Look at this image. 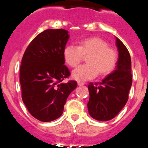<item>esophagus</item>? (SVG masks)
Segmentation results:
<instances>
[{
	"instance_id": "1",
	"label": "esophagus",
	"mask_w": 148,
	"mask_h": 148,
	"mask_svg": "<svg viewBox=\"0 0 148 148\" xmlns=\"http://www.w3.org/2000/svg\"><path fill=\"white\" fill-rule=\"evenodd\" d=\"M77 84H78V86H83V85L85 84V83L84 82H80V81H79L77 83Z\"/></svg>"
}]
</instances>
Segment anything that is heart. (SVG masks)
Segmentation results:
<instances>
[{
	"mask_svg": "<svg viewBox=\"0 0 148 148\" xmlns=\"http://www.w3.org/2000/svg\"><path fill=\"white\" fill-rule=\"evenodd\" d=\"M86 56L87 64L73 71V79L86 81L99 75L110 74L115 69L118 62V53L109 47L107 42L98 37L82 39L78 47L68 45L64 48L63 58L65 63L71 68L77 66Z\"/></svg>",
	"mask_w": 148,
	"mask_h": 148,
	"instance_id": "1",
	"label": "heart"
}]
</instances>
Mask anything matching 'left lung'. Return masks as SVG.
<instances>
[{"label": "left lung", "mask_w": 148, "mask_h": 148, "mask_svg": "<svg viewBox=\"0 0 148 148\" xmlns=\"http://www.w3.org/2000/svg\"><path fill=\"white\" fill-rule=\"evenodd\" d=\"M116 45L119 50L116 69L100 83L88 84V112L97 121H106L115 118L128 101L133 81L130 55L119 38Z\"/></svg>", "instance_id": "left-lung-1"}]
</instances>
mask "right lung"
Masks as SVG:
<instances>
[{"label": "right lung", "mask_w": 148, "mask_h": 148, "mask_svg": "<svg viewBox=\"0 0 148 148\" xmlns=\"http://www.w3.org/2000/svg\"><path fill=\"white\" fill-rule=\"evenodd\" d=\"M69 38L64 29H45L33 38L23 56L21 97L32 116L40 121L60 118L67 98L77 86L74 80L62 83L71 75L63 58Z\"/></svg>", "instance_id": "1"}]
</instances>
